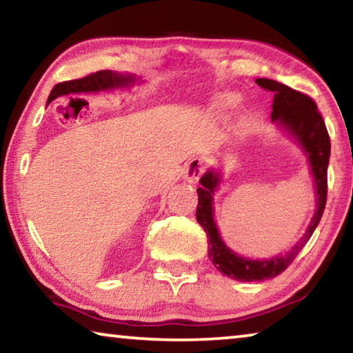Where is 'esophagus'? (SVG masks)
<instances>
[{
  "mask_svg": "<svg viewBox=\"0 0 353 353\" xmlns=\"http://www.w3.org/2000/svg\"><path fill=\"white\" fill-rule=\"evenodd\" d=\"M205 166L207 161L203 157H193V159L185 165V168H183V177H185V181L190 183H196L199 181V177L203 176V172L205 171Z\"/></svg>",
  "mask_w": 353,
  "mask_h": 353,
  "instance_id": "esophagus-1",
  "label": "esophagus"
}]
</instances>
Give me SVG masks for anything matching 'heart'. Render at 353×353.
Wrapping results in <instances>:
<instances>
[{
  "instance_id": "1",
  "label": "heart",
  "mask_w": 353,
  "mask_h": 353,
  "mask_svg": "<svg viewBox=\"0 0 353 353\" xmlns=\"http://www.w3.org/2000/svg\"><path fill=\"white\" fill-rule=\"evenodd\" d=\"M234 102H236V99H232V97H225V99H221V100H220V105H221V106H231Z\"/></svg>"
}]
</instances>
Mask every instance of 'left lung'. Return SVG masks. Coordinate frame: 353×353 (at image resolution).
I'll list each match as a JSON object with an SVG mask.
<instances>
[{
	"label": "left lung",
	"instance_id": "1",
	"mask_svg": "<svg viewBox=\"0 0 353 353\" xmlns=\"http://www.w3.org/2000/svg\"><path fill=\"white\" fill-rule=\"evenodd\" d=\"M256 85L273 92L272 121L284 128L289 135L297 139L310 161L312 177L316 182V214L307 226L305 236L301 237L292 250L286 254L275 256L272 259H247L229 250L220 237L214 220V192L220 183V174L215 171H207L199 179L198 188V209L196 220L207 234L209 243V259L223 275L236 279V281H265L283 273L292 264V261L305 247L312 236L314 229L323 215L327 203V168L330 160V137L317 111V105L310 96L295 91L283 83L268 78H257Z\"/></svg>",
	"mask_w": 353,
	"mask_h": 353
}]
</instances>
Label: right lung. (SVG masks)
<instances>
[{"instance_id": "1", "label": "right lung", "mask_w": 353, "mask_h": 353, "mask_svg": "<svg viewBox=\"0 0 353 353\" xmlns=\"http://www.w3.org/2000/svg\"><path fill=\"white\" fill-rule=\"evenodd\" d=\"M135 81V78L132 75H119L116 72L111 70H100L96 74H91L85 78H80V80H72V81H64L56 85L52 92H50L48 102L54 100L56 97L64 96V94L69 92H96L100 89H113L117 86H127L130 83Z\"/></svg>"}]
</instances>
